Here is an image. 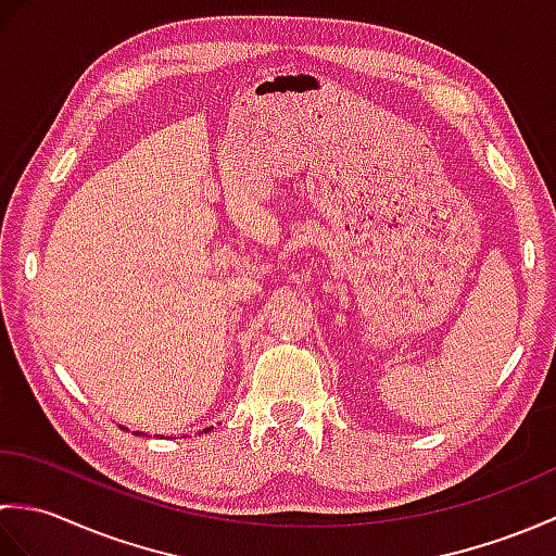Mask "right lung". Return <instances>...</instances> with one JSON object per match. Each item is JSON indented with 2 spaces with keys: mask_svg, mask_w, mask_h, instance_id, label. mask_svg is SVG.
<instances>
[{
  "mask_svg": "<svg viewBox=\"0 0 556 556\" xmlns=\"http://www.w3.org/2000/svg\"><path fill=\"white\" fill-rule=\"evenodd\" d=\"M134 434H138V432H134Z\"/></svg>",
  "mask_w": 556,
  "mask_h": 556,
  "instance_id": "add662e5",
  "label": "right lung"
}]
</instances>
